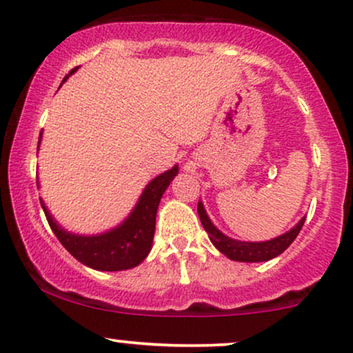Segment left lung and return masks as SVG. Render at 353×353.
<instances>
[{
    "mask_svg": "<svg viewBox=\"0 0 353 353\" xmlns=\"http://www.w3.org/2000/svg\"><path fill=\"white\" fill-rule=\"evenodd\" d=\"M197 212L203 228H205V232L209 233V239L212 243H214L215 248H217L219 252H222L227 258H230V260L243 261V263L268 261L271 258L281 254L284 250L294 241L296 236L299 235L301 228H303L304 220H305V217L301 219L296 227H292L290 232L283 233L281 236H276V239L268 240V241H258V243H253V241L233 240V239H228L227 235H223V233L210 222L209 215H207L205 209H203L202 202L197 203Z\"/></svg>",
    "mask_w": 353,
    "mask_h": 353,
    "instance_id": "left-lung-1",
    "label": "left lung"
}]
</instances>
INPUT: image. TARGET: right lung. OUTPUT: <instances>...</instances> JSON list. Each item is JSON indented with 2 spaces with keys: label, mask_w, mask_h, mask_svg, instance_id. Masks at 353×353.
Here are the masks:
<instances>
[{
  "label": "right lung",
  "mask_w": 353,
  "mask_h": 353,
  "mask_svg": "<svg viewBox=\"0 0 353 353\" xmlns=\"http://www.w3.org/2000/svg\"><path fill=\"white\" fill-rule=\"evenodd\" d=\"M75 70H77V67L72 69L70 74H74ZM177 171H179L177 165H174L172 169L154 177L143 190L141 197H139L133 212L128 215V219L120 227L107 233H101V235L82 236L65 232L62 227H59L42 201L41 205L49 222V227L52 228L63 248L75 260L99 271L130 270L138 266L150 253L161 197H163L168 185L171 184V181L176 177Z\"/></svg>",
  "instance_id": "add662e5"
}]
</instances>
